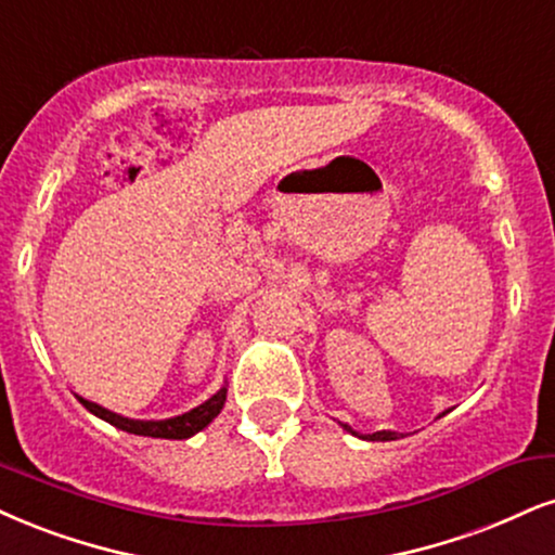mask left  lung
Instances as JSON below:
<instances>
[{
    "label": "left lung",
    "mask_w": 555,
    "mask_h": 555,
    "mask_svg": "<svg viewBox=\"0 0 555 555\" xmlns=\"http://www.w3.org/2000/svg\"><path fill=\"white\" fill-rule=\"evenodd\" d=\"M341 427L347 429V433H352V435H358L354 433L352 427H347V424H341ZM362 440H380V442H388V440H399V433H386V429H383V433H373V435H365L362 437Z\"/></svg>",
    "instance_id": "left-lung-1"
}]
</instances>
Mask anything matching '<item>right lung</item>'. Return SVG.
Returning a JSON list of instances; mask_svg holds the SVG:
<instances>
[{
    "mask_svg": "<svg viewBox=\"0 0 555 555\" xmlns=\"http://www.w3.org/2000/svg\"><path fill=\"white\" fill-rule=\"evenodd\" d=\"M85 406L92 412L94 416H100V420L111 422L113 427L122 429V433H131V435H143V437H164V440H184V437L201 433L203 427H208L210 422L216 420L218 412L223 409V401H225V388L221 391L210 396L208 401H203L201 406L190 409V412H184L180 416H172V420H159V422H146V420H128V416H120V414H113L107 412V409L98 406V403L87 401V399H79Z\"/></svg>",
    "mask_w": 555,
    "mask_h": 555,
    "instance_id": "right-lung-1",
    "label": "right lung"
}]
</instances>
